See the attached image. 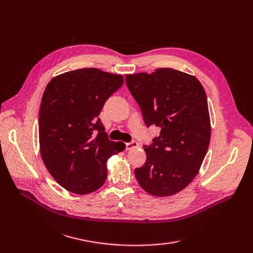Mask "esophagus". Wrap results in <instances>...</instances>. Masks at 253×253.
<instances>
[{"label":"esophagus","mask_w":253,"mask_h":253,"mask_svg":"<svg viewBox=\"0 0 253 253\" xmlns=\"http://www.w3.org/2000/svg\"><path fill=\"white\" fill-rule=\"evenodd\" d=\"M138 147V142L136 141H132V142H127L126 143V149L128 151V150H132L134 148H137Z\"/></svg>","instance_id":"esophagus-1"}]
</instances>
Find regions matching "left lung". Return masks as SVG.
<instances>
[{"label": "left lung", "instance_id": "left-lung-1", "mask_svg": "<svg viewBox=\"0 0 253 253\" xmlns=\"http://www.w3.org/2000/svg\"><path fill=\"white\" fill-rule=\"evenodd\" d=\"M127 88L140 106L145 125L160 127L147 160L135 169L139 186L154 196L180 192L204 162L211 138L206 91L192 75L173 68L126 75Z\"/></svg>", "mask_w": 253, "mask_h": 253}]
</instances>
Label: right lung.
Masks as SVG:
<instances>
[{"label":"right lung","mask_w":253,"mask_h":253,"mask_svg":"<svg viewBox=\"0 0 253 253\" xmlns=\"http://www.w3.org/2000/svg\"><path fill=\"white\" fill-rule=\"evenodd\" d=\"M124 84V76L95 67L66 72L46 85L39 113L43 163L55 180L76 194L103 186L106 162L126 149L112 141L98 118L108 98Z\"/></svg>","instance_id":"add662e5"}]
</instances>
